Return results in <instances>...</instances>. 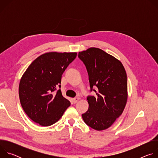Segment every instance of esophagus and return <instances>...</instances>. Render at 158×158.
<instances>
[{"mask_svg":"<svg viewBox=\"0 0 158 158\" xmlns=\"http://www.w3.org/2000/svg\"><path fill=\"white\" fill-rule=\"evenodd\" d=\"M79 99H80V98H78V97L74 98V99H73V102H74V103H77Z\"/></svg>","mask_w":158,"mask_h":158,"instance_id":"34e87169","label":"esophagus"}]
</instances>
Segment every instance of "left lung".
I'll use <instances>...</instances> for the list:
<instances>
[{
  "label": "left lung",
  "instance_id": "8db88e82",
  "mask_svg": "<svg viewBox=\"0 0 158 158\" xmlns=\"http://www.w3.org/2000/svg\"><path fill=\"white\" fill-rule=\"evenodd\" d=\"M89 75L91 91L98 88L96 96H88L89 109L82 114L84 123L97 131L112 126L125 108L127 99V74L120 60L101 49L91 48L79 52Z\"/></svg>",
  "mask_w": 158,
  "mask_h": 158
}]
</instances>
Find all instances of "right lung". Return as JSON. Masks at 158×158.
Wrapping results in <instances>:
<instances>
[{"label":"right lung","instance_id":"1","mask_svg":"<svg viewBox=\"0 0 158 158\" xmlns=\"http://www.w3.org/2000/svg\"><path fill=\"white\" fill-rule=\"evenodd\" d=\"M77 52H49L36 58L22 75L19 87L20 104L26 114L42 126L58 121L69 107V101L60 89L65 69L76 57Z\"/></svg>","mask_w":158,"mask_h":158}]
</instances>
